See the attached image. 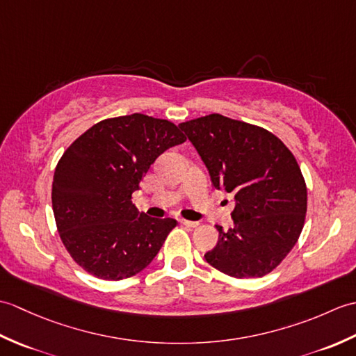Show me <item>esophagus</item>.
I'll return each mask as SVG.
<instances>
[{
  "label": "esophagus",
  "mask_w": 356,
  "mask_h": 356,
  "mask_svg": "<svg viewBox=\"0 0 356 356\" xmlns=\"http://www.w3.org/2000/svg\"><path fill=\"white\" fill-rule=\"evenodd\" d=\"M180 225L186 226V228H195V226H199V222H191V220H185V218H180L179 220Z\"/></svg>",
  "instance_id": "esophagus-1"
}]
</instances>
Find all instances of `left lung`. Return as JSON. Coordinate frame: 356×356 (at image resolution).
<instances>
[{
    "mask_svg": "<svg viewBox=\"0 0 356 356\" xmlns=\"http://www.w3.org/2000/svg\"><path fill=\"white\" fill-rule=\"evenodd\" d=\"M179 128L197 149L213 185L236 199L234 228L216 226L218 241L205 260L236 278L269 274L305 226L307 188L297 159L270 131L217 113Z\"/></svg>",
    "mask_w": 356,
    "mask_h": 356,
    "instance_id": "obj_1",
    "label": "left lung"
}]
</instances>
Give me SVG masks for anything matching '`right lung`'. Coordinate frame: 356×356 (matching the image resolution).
I'll return each mask as SVG.
<instances>
[{
    "label": "right lung",
    "mask_w": 356,
    "mask_h": 356,
    "mask_svg": "<svg viewBox=\"0 0 356 356\" xmlns=\"http://www.w3.org/2000/svg\"><path fill=\"white\" fill-rule=\"evenodd\" d=\"M186 140L166 119L140 113L104 119L64 151L51 185L56 228L79 266L97 278L139 274L177 222L139 213L131 195L151 163Z\"/></svg>",
    "instance_id": "right-lung-1"
}]
</instances>
